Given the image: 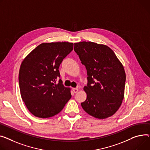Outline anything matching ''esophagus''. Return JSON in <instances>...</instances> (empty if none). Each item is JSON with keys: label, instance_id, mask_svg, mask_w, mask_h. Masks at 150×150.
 <instances>
[{"label": "esophagus", "instance_id": "34e87169", "mask_svg": "<svg viewBox=\"0 0 150 150\" xmlns=\"http://www.w3.org/2000/svg\"><path fill=\"white\" fill-rule=\"evenodd\" d=\"M72 91H73V92L75 93H77L78 92V88H72Z\"/></svg>", "mask_w": 150, "mask_h": 150}]
</instances>
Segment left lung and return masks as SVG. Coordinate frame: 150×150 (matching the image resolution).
<instances>
[{
    "mask_svg": "<svg viewBox=\"0 0 150 150\" xmlns=\"http://www.w3.org/2000/svg\"><path fill=\"white\" fill-rule=\"evenodd\" d=\"M74 51L87 73L84 87L87 99L81 103L84 111L98 119L112 116L124 99L126 76L124 69L109 47L93 42L74 43Z\"/></svg>",
    "mask_w": 150,
    "mask_h": 150,
    "instance_id": "left-lung-1",
    "label": "left lung"
}]
</instances>
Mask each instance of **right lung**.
Returning a JSON list of instances; mask_svg holds the SVG:
<instances>
[{"mask_svg": "<svg viewBox=\"0 0 150 150\" xmlns=\"http://www.w3.org/2000/svg\"><path fill=\"white\" fill-rule=\"evenodd\" d=\"M68 42L42 43L23 61L19 71L21 94L29 111L36 117L47 118L62 111L72 95L63 84L59 67L73 50Z\"/></svg>", "mask_w": 150, "mask_h": 150, "instance_id": "right-lung-1", "label": "right lung"}]
</instances>
